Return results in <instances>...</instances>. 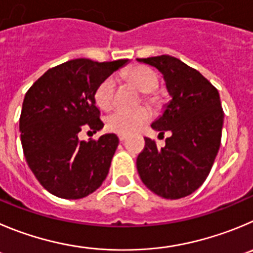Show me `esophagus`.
Instances as JSON below:
<instances>
[{
    "label": "esophagus",
    "mask_w": 253,
    "mask_h": 253,
    "mask_svg": "<svg viewBox=\"0 0 253 253\" xmlns=\"http://www.w3.org/2000/svg\"><path fill=\"white\" fill-rule=\"evenodd\" d=\"M126 138H127L126 134H119V140L121 141V142H124V141L126 140Z\"/></svg>",
    "instance_id": "1"
}]
</instances>
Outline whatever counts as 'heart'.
<instances>
[{
    "label": "heart",
    "mask_w": 253,
    "mask_h": 253,
    "mask_svg": "<svg viewBox=\"0 0 253 253\" xmlns=\"http://www.w3.org/2000/svg\"><path fill=\"white\" fill-rule=\"evenodd\" d=\"M129 81L143 92V97L148 103L156 102V96L152 93L153 89L159 84V79L151 68L146 66H136L127 72ZM115 88L116 81L113 76L106 77L100 82L94 91L96 105L102 110H110L115 105ZM151 119V112L146 107L137 110H116L106 119V127L110 131L119 134H131L145 126Z\"/></svg>",
    "instance_id": "1"
}]
</instances>
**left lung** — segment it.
<instances>
[{"label":"left lung","instance_id":"1","mask_svg":"<svg viewBox=\"0 0 253 253\" xmlns=\"http://www.w3.org/2000/svg\"><path fill=\"white\" fill-rule=\"evenodd\" d=\"M162 73L169 102L151 125L169 132L165 147L145 138L137 171L148 190L169 200L195 192L209 176L221 145L223 111L218 91L195 68L162 55L137 58Z\"/></svg>","mask_w":253,"mask_h":253}]
</instances>
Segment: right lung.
Masks as SVG:
<instances>
[{
    "label": "right lung",
    "instance_id": "obj_1",
    "mask_svg": "<svg viewBox=\"0 0 253 253\" xmlns=\"http://www.w3.org/2000/svg\"><path fill=\"white\" fill-rule=\"evenodd\" d=\"M128 60L96 62L77 58L49 68L22 103L21 143L28 167L52 195L67 200L86 197L107 177L119 146L115 133L81 141L79 132L103 127L94 91L102 80Z\"/></svg>",
    "mask_w": 253,
    "mask_h": 253
}]
</instances>
